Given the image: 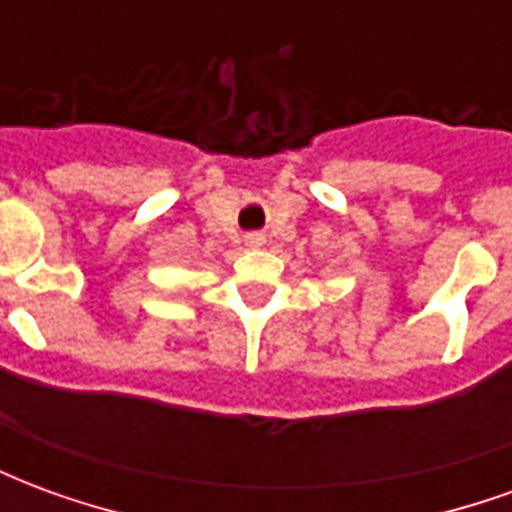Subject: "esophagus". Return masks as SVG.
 I'll list each match as a JSON object with an SVG mask.
<instances>
[{
	"instance_id": "esophagus-1",
	"label": "esophagus",
	"mask_w": 512,
	"mask_h": 512,
	"mask_svg": "<svg viewBox=\"0 0 512 512\" xmlns=\"http://www.w3.org/2000/svg\"><path fill=\"white\" fill-rule=\"evenodd\" d=\"M263 244V238L260 235H249V246H260Z\"/></svg>"
}]
</instances>
